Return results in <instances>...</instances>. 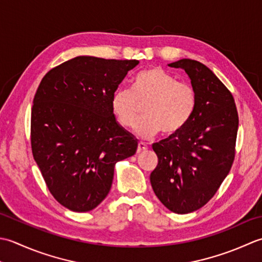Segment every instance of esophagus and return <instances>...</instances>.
Masks as SVG:
<instances>
[{
  "label": "esophagus",
  "instance_id": "34e87169",
  "mask_svg": "<svg viewBox=\"0 0 262 262\" xmlns=\"http://www.w3.org/2000/svg\"><path fill=\"white\" fill-rule=\"evenodd\" d=\"M145 150H147V145H146V143L139 142L138 143V147H137V152H142V151H145Z\"/></svg>",
  "mask_w": 262,
  "mask_h": 262
}]
</instances>
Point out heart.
<instances>
[{
	"mask_svg": "<svg viewBox=\"0 0 262 262\" xmlns=\"http://www.w3.org/2000/svg\"><path fill=\"white\" fill-rule=\"evenodd\" d=\"M198 95L190 82L178 80L162 68H149L133 78L131 90L117 89L112 95V113L122 127L131 129L143 106V119L136 125V135L149 139L161 131L174 136L193 116Z\"/></svg>",
	"mask_w": 262,
	"mask_h": 262,
	"instance_id": "obj_1",
	"label": "heart"
}]
</instances>
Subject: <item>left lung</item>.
I'll list each match as a JSON object with an SVG mask.
<instances>
[{"label":"left lung","instance_id":"left-lung-1","mask_svg":"<svg viewBox=\"0 0 262 262\" xmlns=\"http://www.w3.org/2000/svg\"><path fill=\"white\" fill-rule=\"evenodd\" d=\"M169 67L188 73L198 104L182 131L152 145L158 164L150 183L167 209L189 213L216 194L231 170L238 114L232 93L204 64L183 58Z\"/></svg>","mask_w":262,"mask_h":262}]
</instances>
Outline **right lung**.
<instances>
[{"label": "right lung", "instance_id": "right-lung-1", "mask_svg": "<svg viewBox=\"0 0 262 262\" xmlns=\"http://www.w3.org/2000/svg\"><path fill=\"white\" fill-rule=\"evenodd\" d=\"M138 60L77 56L41 79L31 107L30 142L51 194L77 212L93 210L111 190L114 165L138 142L117 124L112 95Z\"/></svg>", "mask_w": 262, "mask_h": 262}]
</instances>
